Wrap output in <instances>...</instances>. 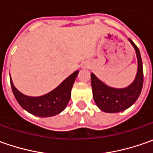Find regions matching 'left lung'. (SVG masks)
<instances>
[{
    "mask_svg": "<svg viewBox=\"0 0 153 153\" xmlns=\"http://www.w3.org/2000/svg\"><path fill=\"white\" fill-rule=\"evenodd\" d=\"M134 48L138 59V71L131 85L125 88H113L103 83L91 73V84L93 97L98 107L109 113L119 112L130 107L137 100L143 86V66L138 47L128 39Z\"/></svg>",
    "mask_w": 153,
    "mask_h": 153,
    "instance_id": "obj_1",
    "label": "left lung"
}]
</instances>
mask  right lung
Segmentation results:
<instances>
[{
  "label": "right lung",
  "mask_w": 153,
  "mask_h": 153,
  "mask_svg": "<svg viewBox=\"0 0 153 153\" xmlns=\"http://www.w3.org/2000/svg\"><path fill=\"white\" fill-rule=\"evenodd\" d=\"M78 72L79 71H75L55 89L39 97H30L23 94L15 88L11 77L10 82L13 93L21 107L34 116L48 117L60 113L66 107L71 98L72 86Z\"/></svg>",
  "instance_id": "add662e5"
}]
</instances>
